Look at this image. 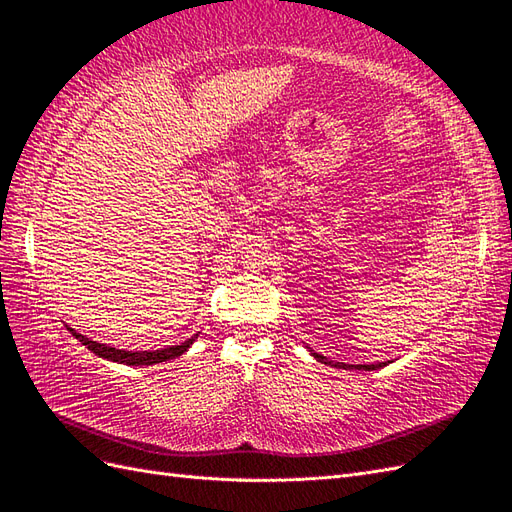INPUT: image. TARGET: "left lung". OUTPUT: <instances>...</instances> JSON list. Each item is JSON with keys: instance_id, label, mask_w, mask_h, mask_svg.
I'll return each instance as SVG.
<instances>
[{"instance_id": "8db88e82", "label": "left lung", "mask_w": 512, "mask_h": 512, "mask_svg": "<svg viewBox=\"0 0 512 512\" xmlns=\"http://www.w3.org/2000/svg\"><path fill=\"white\" fill-rule=\"evenodd\" d=\"M310 354H313L319 363H323V365H330V367H336V369H363V371H376V369H380V367H386L391 363V360H386V363H378V365H345V363H334V360H330V358H326L323 354H317V352H313V350H308Z\"/></svg>"}]
</instances>
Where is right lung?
<instances>
[{"label":"right lung","mask_w":512,"mask_h":512,"mask_svg":"<svg viewBox=\"0 0 512 512\" xmlns=\"http://www.w3.org/2000/svg\"><path fill=\"white\" fill-rule=\"evenodd\" d=\"M67 330L76 336V339L84 345L89 347V350L99 356V358H106L112 360V363H119V365H128V367H141V365H158V363H167V360H173L182 356L184 352H189V347L195 343V339L199 334L191 336V339H186L180 345H169V347H162V350H149V352H126V350H117V347L106 345V343H97L89 336H84L80 332H76L73 328L67 326Z\"/></svg>","instance_id":"obj_1"}]
</instances>
